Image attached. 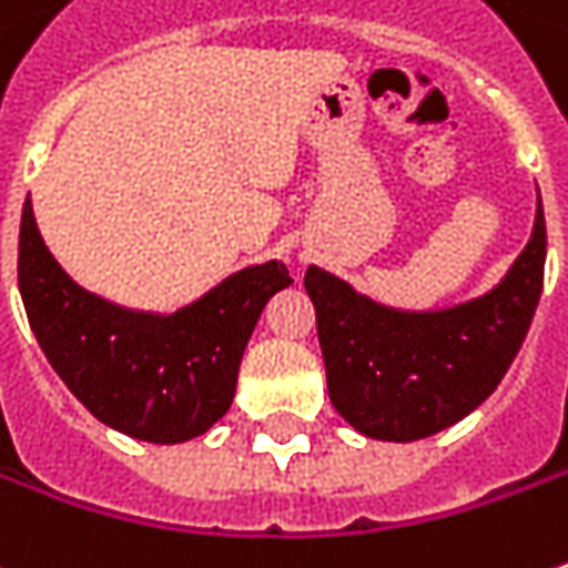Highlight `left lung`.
Masks as SVG:
<instances>
[{
	"mask_svg": "<svg viewBox=\"0 0 568 568\" xmlns=\"http://www.w3.org/2000/svg\"><path fill=\"white\" fill-rule=\"evenodd\" d=\"M547 225L477 298L445 308L384 305L324 266H308L317 339L336 413L378 442H416L460 423L499 387L528 336L544 288Z\"/></svg>",
	"mask_w": 568,
	"mask_h": 568,
	"instance_id": "obj_1",
	"label": "left lung"
}]
</instances>
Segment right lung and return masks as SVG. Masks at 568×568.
Returning <instances> with one entry per match:
<instances>
[{
    "label": "right lung",
    "mask_w": 568,
    "mask_h": 568,
    "mask_svg": "<svg viewBox=\"0 0 568 568\" xmlns=\"http://www.w3.org/2000/svg\"><path fill=\"white\" fill-rule=\"evenodd\" d=\"M285 285L283 260H266L171 314L126 308L62 270L31 196L21 210L18 288L43 356L94 419L139 442L178 445L229 413L244 346Z\"/></svg>",
    "instance_id": "right-lung-1"
}]
</instances>
